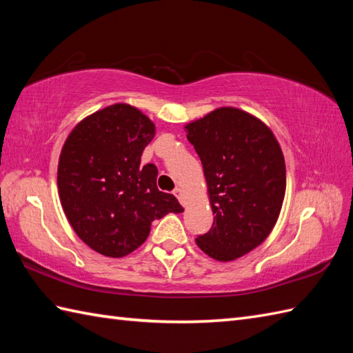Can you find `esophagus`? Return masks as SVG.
Wrapping results in <instances>:
<instances>
[{"label": "esophagus", "instance_id": "esophagus-1", "mask_svg": "<svg viewBox=\"0 0 353 353\" xmlns=\"http://www.w3.org/2000/svg\"><path fill=\"white\" fill-rule=\"evenodd\" d=\"M174 196L181 200V203H183V191L181 188H176L174 190Z\"/></svg>", "mask_w": 353, "mask_h": 353}]
</instances>
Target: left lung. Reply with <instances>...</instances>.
Here are the masks:
<instances>
[{
    "instance_id": "left-lung-1",
    "label": "left lung",
    "mask_w": 353,
    "mask_h": 353,
    "mask_svg": "<svg viewBox=\"0 0 353 353\" xmlns=\"http://www.w3.org/2000/svg\"><path fill=\"white\" fill-rule=\"evenodd\" d=\"M185 130L215 214L196 243L215 261H235L264 243L279 219L287 188L282 148L265 123L238 108L215 109Z\"/></svg>"
}]
</instances>
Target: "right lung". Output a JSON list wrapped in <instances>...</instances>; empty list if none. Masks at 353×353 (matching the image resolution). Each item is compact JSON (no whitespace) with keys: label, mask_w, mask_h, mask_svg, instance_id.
I'll list each match as a JSON object with an SVG mask.
<instances>
[{"label":"right lung","mask_w":353,"mask_h":353,"mask_svg":"<svg viewBox=\"0 0 353 353\" xmlns=\"http://www.w3.org/2000/svg\"><path fill=\"white\" fill-rule=\"evenodd\" d=\"M152 119L127 103L100 109L74 127L57 167L59 199L71 228L86 245L123 258L145 241L152 221L183 208L157 190V168L142 165L152 142Z\"/></svg>","instance_id":"right-lung-1"}]
</instances>
